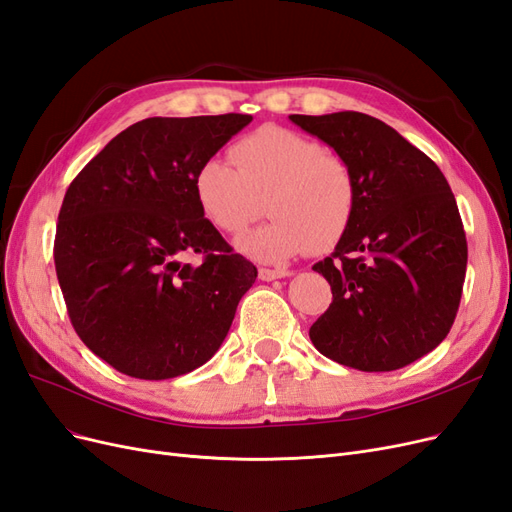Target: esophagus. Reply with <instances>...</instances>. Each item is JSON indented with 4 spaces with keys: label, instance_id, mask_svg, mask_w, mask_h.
Listing matches in <instances>:
<instances>
[{
    "label": "esophagus",
    "instance_id": "1",
    "mask_svg": "<svg viewBox=\"0 0 512 512\" xmlns=\"http://www.w3.org/2000/svg\"><path fill=\"white\" fill-rule=\"evenodd\" d=\"M290 273L284 269H260L258 277L262 282H273V280H282V277H288Z\"/></svg>",
    "mask_w": 512,
    "mask_h": 512
}]
</instances>
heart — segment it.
<instances>
[{"label": "heart", "instance_id": "b5f03b06", "mask_svg": "<svg viewBox=\"0 0 512 512\" xmlns=\"http://www.w3.org/2000/svg\"><path fill=\"white\" fill-rule=\"evenodd\" d=\"M235 164L200 162L192 192L200 213L239 235L267 198L271 222L247 232L237 247L260 262H286L303 252H329L344 239L356 209V183L344 158L301 132L262 126L232 145Z\"/></svg>", "mask_w": 512, "mask_h": 512}]
</instances>
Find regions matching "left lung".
I'll list each match as a JSON object with an SVG mask.
<instances>
[{
	"label": "left lung",
	"instance_id": "left-lung-1",
	"mask_svg": "<svg viewBox=\"0 0 512 512\" xmlns=\"http://www.w3.org/2000/svg\"><path fill=\"white\" fill-rule=\"evenodd\" d=\"M290 121L333 147L356 183L348 232L314 265L331 284L333 303L309 339L352 369L406 367L448 335L461 301L468 243L451 185L436 162L371 115Z\"/></svg>",
	"mask_w": 512,
	"mask_h": 512
}]
</instances>
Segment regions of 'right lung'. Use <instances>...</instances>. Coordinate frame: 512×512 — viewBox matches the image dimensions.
<instances>
[{"label": "right lung", "instance_id": "right-lung-1", "mask_svg": "<svg viewBox=\"0 0 512 512\" xmlns=\"http://www.w3.org/2000/svg\"><path fill=\"white\" fill-rule=\"evenodd\" d=\"M252 115L149 117L117 134L70 183L55 271L74 331L117 371L168 380L220 350L256 267L222 239L192 192ZM203 253L198 266L183 263Z\"/></svg>", "mask_w": 512, "mask_h": 512}]
</instances>
